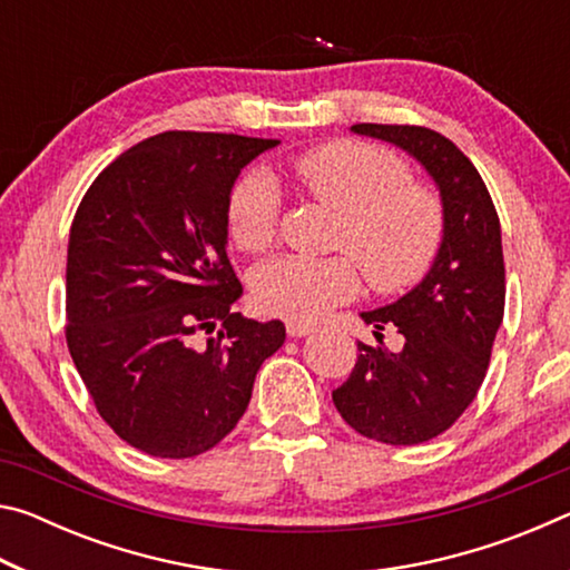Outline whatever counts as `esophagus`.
Returning <instances> with one entry per match:
<instances>
[{
  "instance_id": "1",
  "label": "esophagus",
  "mask_w": 570,
  "mask_h": 570,
  "mask_svg": "<svg viewBox=\"0 0 570 570\" xmlns=\"http://www.w3.org/2000/svg\"><path fill=\"white\" fill-rule=\"evenodd\" d=\"M316 330L314 324H304V322H286V334L294 336V340H298V336H308Z\"/></svg>"
}]
</instances>
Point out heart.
Segmentation results:
<instances>
[{
    "label": "heart",
    "mask_w": 570,
    "mask_h": 570,
    "mask_svg": "<svg viewBox=\"0 0 570 570\" xmlns=\"http://www.w3.org/2000/svg\"><path fill=\"white\" fill-rule=\"evenodd\" d=\"M298 186L316 204L340 214L336 246L360 264L370 286L397 292L428 272L442 236L440 200L412 186L410 170L392 153L356 140H332L294 160ZM278 188L264 170H250L230 188L228 236L238 248L264 250L274 240ZM360 278L350 258L278 256L258 266L254 298L262 312L314 322L344 298Z\"/></svg>",
    "instance_id": "obj_1"
}]
</instances>
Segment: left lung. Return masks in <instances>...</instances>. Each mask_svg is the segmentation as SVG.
Returning <instances> with one entry per match:
<instances>
[{
	"label": "left lung",
	"instance_id": "obj_1",
	"mask_svg": "<svg viewBox=\"0 0 570 570\" xmlns=\"http://www.w3.org/2000/svg\"><path fill=\"white\" fill-rule=\"evenodd\" d=\"M356 135L390 142L417 160L442 204V238L430 272L397 302L360 316L402 350L356 342L360 356L334 407L360 435L384 445H417L445 432L475 400L505 306L500 220L475 166L455 142L417 125L360 122Z\"/></svg>",
	"mask_w": 570,
	"mask_h": 570
}]
</instances>
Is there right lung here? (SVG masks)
I'll return each instance as SVG.
<instances>
[{"label": "right lung", "instance_id": "obj_1", "mask_svg": "<svg viewBox=\"0 0 570 570\" xmlns=\"http://www.w3.org/2000/svg\"><path fill=\"white\" fill-rule=\"evenodd\" d=\"M282 140L160 132L105 168L67 246V346L100 417L153 458H196L248 407L284 324L244 320L226 206ZM200 331L212 336L197 342Z\"/></svg>", "mask_w": 570, "mask_h": 570}]
</instances>
